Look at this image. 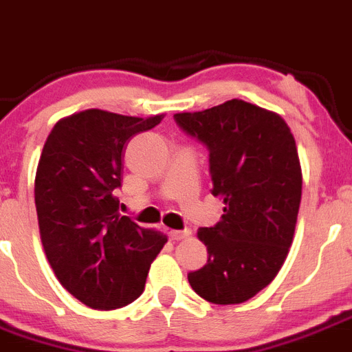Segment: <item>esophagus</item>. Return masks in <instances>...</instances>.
Wrapping results in <instances>:
<instances>
[{"label":"esophagus","mask_w":352,"mask_h":352,"mask_svg":"<svg viewBox=\"0 0 352 352\" xmlns=\"http://www.w3.org/2000/svg\"><path fill=\"white\" fill-rule=\"evenodd\" d=\"M191 234L189 229H182V231H170L168 236L173 239V241H180V239H186L187 236Z\"/></svg>","instance_id":"1"}]
</instances>
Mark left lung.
Here are the masks:
<instances>
[{
    "mask_svg": "<svg viewBox=\"0 0 352 352\" xmlns=\"http://www.w3.org/2000/svg\"><path fill=\"white\" fill-rule=\"evenodd\" d=\"M173 120L206 146L212 195L224 199L221 222L198 231L208 261L187 280L212 304H241L274 280L294 239L302 196L295 139L283 118L238 98Z\"/></svg>",
    "mask_w": 352,
    "mask_h": 352,
    "instance_id": "1",
    "label": "left lung"
}]
</instances>
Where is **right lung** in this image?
Segmentation results:
<instances>
[{"label":"right lung","instance_id":"add662e5","mask_svg":"<svg viewBox=\"0 0 352 352\" xmlns=\"http://www.w3.org/2000/svg\"><path fill=\"white\" fill-rule=\"evenodd\" d=\"M163 116L88 109L50 131L34 180L39 234L57 280L91 309H118L140 297L166 236L120 213L123 151Z\"/></svg>","mask_w":352,"mask_h":352}]
</instances>
